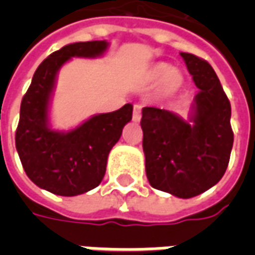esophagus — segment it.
Masks as SVG:
<instances>
[{
	"instance_id": "esophagus-1",
	"label": "esophagus",
	"mask_w": 255,
	"mask_h": 255,
	"mask_svg": "<svg viewBox=\"0 0 255 255\" xmlns=\"http://www.w3.org/2000/svg\"><path fill=\"white\" fill-rule=\"evenodd\" d=\"M140 119H142V106H140V105H133L132 120H133V122H140Z\"/></svg>"
}]
</instances>
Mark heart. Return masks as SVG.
<instances>
[{
	"mask_svg": "<svg viewBox=\"0 0 255 255\" xmlns=\"http://www.w3.org/2000/svg\"><path fill=\"white\" fill-rule=\"evenodd\" d=\"M149 79L154 83H161V91L165 95L175 94L182 86V76L171 65L164 63L155 64L150 69Z\"/></svg>",
	"mask_w": 255,
	"mask_h": 255,
	"instance_id": "1",
	"label": "heart"
}]
</instances>
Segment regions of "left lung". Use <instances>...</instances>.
Masks as SVG:
<instances>
[{"instance_id": "1", "label": "left lung", "mask_w": 255, "mask_h": 255, "mask_svg": "<svg viewBox=\"0 0 255 255\" xmlns=\"http://www.w3.org/2000/svg\"><path fill=\"white\" fill-rule=\"evenodd\" d=\"M199 93L190 122L165 109L143 108L146 176L150 186L179 198L202 194L224 176L234 144L231 104L212 65L180 53Z\"/></svg>"}]
</instances>
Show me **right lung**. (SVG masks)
Returning a JSON list of instances; mask_svg holds the SVG:
<instances>
[{
    "instance_id": "1",
    "label": "right lung",
    "mask_w": 255,
    "mask_h": 255,
    "mask_svg": "<svg viewBox=\"0 0 255 255\" xmlns=\"http://www.w3.org/2000/svg\"><path fill=\"white\" fill-rule=\"evenodd\" d=\"M106 41L76 42L61 47L36 68L21 100L16 149L27 176L56 195L75 197L95 188L105 176L108 155L132 119V105L95 115L72 131L49 127V102L60 68L72 57H98Z\"/></svg>"
}]
</instances>
